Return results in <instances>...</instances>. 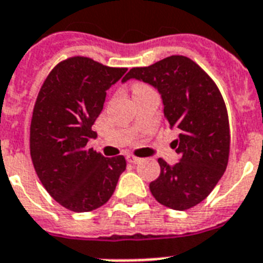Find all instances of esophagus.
<instances>
[{"label":"esophagus","mask_w":263,"mask_h":263,"mask_svg":"<svg viewBox=\"0 0 263 263\" xmlns=\"http://www.w3.org/2000/svg\"><path fill=\"white\" fill-rule=\"evenodd\" d=\"M126 160L127 162H130V164H138V162L142 161V158H138L136 157V156H132V155L126 156Z\"/></svg>","instance_id":"1"}]
</instances>
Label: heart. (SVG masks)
<instances>
[{
	"label": "heart",
	"instance_id": "b5f03b06",
	"mask_svg": "<svg viewBox=\"0 0 263 263\" xmlns=\"http://www.w3.org/2000/svg\"><path fill=\"white\" fill-rule=\"evenodd\" d=\"M141 88H145V86H142V84H136L133 87V91H138L141 90Z\"/></svg>",
	"mask_w": 263,
	"mask_h": 263
}]
</instances>
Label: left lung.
<instances>
[{
	"label": "left lung",
	"instance_id": "obj_1",
	"mask_svg": "<svg viewBox=\"0 0 263 263\" xmlns=\"http://www.w3.org/2000/svg\"><path fill=\"white\" fill-rule=\"evenodd\" d=\"M130 79L149 84L161 95L164 114L180 158L169 165L158 158L157 180L149 184L160 204L184 211L211 194L229 162V117L216 84L196 63L185 56H169L149 67L132 68Z\"/></svg>",
	"mask_w": 263,
	"mask_h": 263
}]
</instances>
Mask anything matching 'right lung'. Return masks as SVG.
<instances>
[{"instance_id": "obj_1", "label": "right lung", "mask_w": 263, "mask_h": 263, "mask_svg": "<svg viewBox=\"0 0 263 263\" xmlns=\"http://www.w3.org/2000/svg\"><path fill=\"white\" fill-rule=\"evenodd\" d=\"M126 71L77 56L59 63L39 92L30 157L47 192L67 210L88 212L105 204L126 169L123 156L107 158L87 149L106 91Z\"/></svg>"}]
</instances>
